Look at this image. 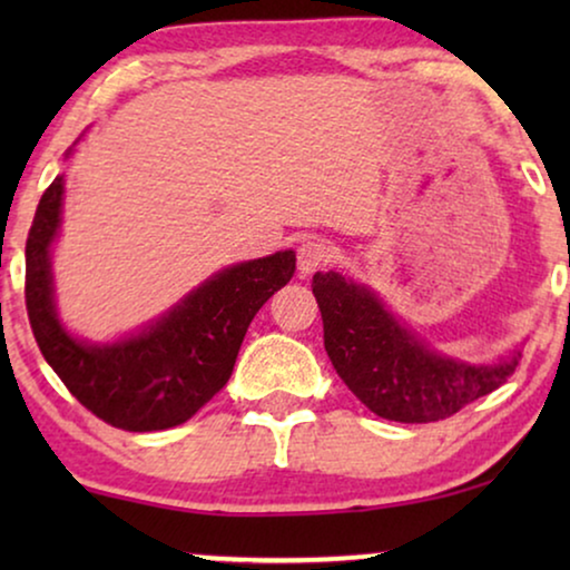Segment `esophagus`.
<instances>
[{"mask_svg":"<svg viewBox=\"0 0 570 570\" xmlns=\"http://www.w3.org/2000/svg\"><path fill=\"white\" fill-rule=\"evenodd\" d=\"M332 246L322 238H308L298 246V269L303 275H311V272L322 269L326 262L332 259Z\"/></svg>","mask_w":570,"mask_h":570,"instance_id":"34e87169","label":"esophagus"}]
</instances>
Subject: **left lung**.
<instances>
[{
    "instance_id": "1",
    "label": "left lung",
    "mask_w": 570,
    "mask_h": 570,
    "mask_svg": "<svg viewBox=\"0 0 570 570\" xmlns=\"http://www.w3.org/2000/svg\"><path fill=\"white\" fill-rule=\"evenodd\" d=\"M311 287L322 311L324 347L334 371L365 407L384 420H446L495 392L519 365V353L493 365L433 353L396 322L376 293L340 272H316Z\"/></svg>"
}]
</instances>
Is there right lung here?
Segmentation results:
<instances>
[{"mask_svg":"<svg viewBox=\"0 0 570 570\" xmlns=\"http://www.w3.org/2000/svg\"><path fill=\"white\" fill-rule=\"evenodd\" d=\"M65 178L38 202L26 240V308L46 363L82 407L121 431L181 425L228 384L248 324L291 283L295 254L277 252L217 272L166 316L111 345L80 342L53 306L51 244L61 223Z\"/></svg>","mask_w":570,"mask_h":570,"instance_id":"obj_1","label":"right lung"}]
</instances>
